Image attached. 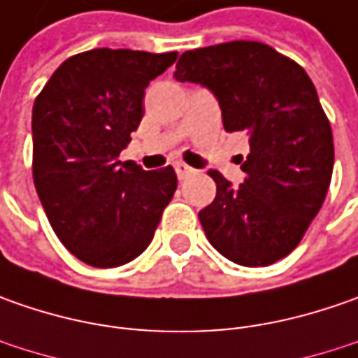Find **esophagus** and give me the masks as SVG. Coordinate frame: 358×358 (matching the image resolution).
<instances>
[{"mask_svg":"<svg viewBox=\"0 0 358 358\" xmlns=\"http://www.w3.org/2000/svg\"><path fill=\"white\" fill-rule=\"evenodd\" d=\"M173 167H175V171H177V177H179V179H185L189 173H193V169H191L189 165H185L183 161H177Z\"/></svg>","mask_w":358,"mask_h":358,"instance_id":"1","label":"esophagus"}]
</instances>
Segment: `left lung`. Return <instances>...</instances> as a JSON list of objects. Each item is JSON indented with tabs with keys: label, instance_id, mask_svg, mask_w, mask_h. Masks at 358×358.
<instances>
[{
	"label": "left lung",
	"instance_id": "left-lung-1",
	"mask_svg": "<svg viewBox=\"0 0 358 358\" xmlns=\"http://www.w3.org/2000/svg\"><path fill=\"white\" fill-rule=\"evenodd\" d=\"M175 79L209 87L225 131L249 133L239 187L209 171L217 195L199 211L207 239L237 265H273L301 243L333 175V131L310 77L267 43L229 41L185 51Z\"/></svg>",
	"mask_w": 358,
	"mask_h": 358
}]
</instances>
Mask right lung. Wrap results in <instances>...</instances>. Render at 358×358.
<instances>
[{
    "instance_id": "obj_1",
    "label": "right lung",
    "mask_w": 358,
    "mask_h": 358,
    "mask_svg": "<svg viewBox=\"0 0 358 358\" xmlns=\"http://www.w3.org/2000/svg\"><path fill=\"white\" fill-rule=\"evenodd\" d=\"M177 51L91 49L55 69L35 97L34 183L65 249L91 267L143 253L177 189L171 165L119 161L143 117L145 87Z\"/></svg>"
}]
</instances>
